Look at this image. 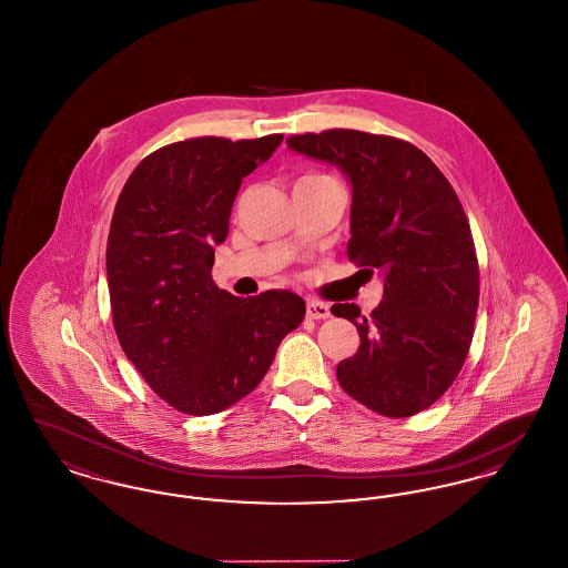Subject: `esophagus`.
Listing matches in <instances>:
<instances>
[{"mask_svg":"<svg viewBox=\"0 0 568 568\" xmlns=\"http://www.w3.org/2000/svg\"><path fill=\"white\" fill-rule=\"evenodd\" d=\"M306 317L311 320H327L329 306L320 300H306Z\"/></svg>","mask_w":568,"mask_h":568,"instance_id":"esophagus-1","label":"esophagus"}]
</instances>
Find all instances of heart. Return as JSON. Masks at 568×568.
Returning <instances> with one entry per match:
<instances>
[{
	"label": "heart",
	"mask_w": 568,
	"mask_h": 568,
	"mask_svg": "<svg viewBox=\"0 0 568 568\" xmlns=\"http://www.w3.org/2000/svg\"><path fill=\"white\" fill-rule=\"evenodd\" d=\"M311 179H329L327 174H306V176H302L300 181H311Z\"/></svg>",
	"instance_id": "heart-1"
}]
</instances>
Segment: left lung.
<instances>
[{
	"label": "left lung",
	"instance_id": "left-lung-1",
	"mask_svg": "<svg viewBox=\"0 0 568 568\" xmlns=\"http://www.w3.org/2000/svg\"><path fill=\"white\" fill-rule=\"evenodd\" d=\"M292 151L338 165L352 181L347 255L383 272L371 315L355 304L332 313L355 324L359 349L336 366L341 387L385 417L434 405L458 377L479 306V264L458 195L415 144L357 130L287 138Z\"/></svg>",
	"mask_w": 568,
	"mask_h": 568
}]
</instances>
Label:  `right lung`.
Listing matches in <instances>:
<instances>
[{
    "label": "right lung",
    "mask_w": 568,
    "mask_h": 568,
    "mask_svg": "<svg viewBox=\"0 0 568 568\" xmlns=\"http://www.w3.org/2000/svg\"><path fill=\"white\" fill-rule=\"evenodd\" d=\"M283 134L202 135L165 144L135 165L106 244L116 338L149 387L181 413L213 415L251 394L306 304L287 290L236 297L213 283L244 176Z\"/></svg>",
    "instance_id": "add662e5"
}]
</instances>
